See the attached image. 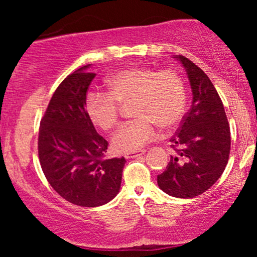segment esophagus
I'll use <instances>...</instances> for the list:
<instances>
[{
    "label": "esophagus",
    "mask_w": 257,
    "mask_h": 257,
    "mask_svg": "<svg viewBox=\"0 0 257 257\" xmlns=\"http://www.w3.org/2000/svg\"><path fill=\"white\" fill-rule=\"evenodd\" d=\"M146 151L145 150H139V151H134V152H129V153H125V156L124 157L126 158V159H129V158H135V157H138V156H140V155H144V153H145Z\"/></svg>",
    "instance_id": "obj_1"
}]
</instances>
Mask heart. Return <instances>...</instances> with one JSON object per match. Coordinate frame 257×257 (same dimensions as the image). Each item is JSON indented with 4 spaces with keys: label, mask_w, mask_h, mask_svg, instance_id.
Here are the masks:
<instances>
[{
    "label": "heart",
    "mask_w": 257,
    "mask_h": 257,
    "mask_svg": "<svg viewBox=\"0 0 257 257\" xmlns=\"http://www.w3.org/2000/svg\"><path fill=\"white\" fill-rule=\"evenodd\" d=\"M107 93L93 91L85 99L88 118L96 128L108 132L119 119V105L133 104V116L112 137L114 151L128 153L158 138L161 125L172 129L181 122L187 106V88L174 70L131 67L113 73L106 81Z\"/></svg>",
    "instance_id": "obj_1"
}]
</instances>
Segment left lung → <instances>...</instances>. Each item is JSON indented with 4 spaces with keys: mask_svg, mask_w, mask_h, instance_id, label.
Here are the masks:
<instances>
[{
    "mask_svg": "<svg viewBox=\"0 0 257 257\" xmlns=\"http://www.w3.org/2000/svg\"><path fill=\"white\" fill-rule=\"evenodd\" d=\"M187 72L192 105L170 139L176 151L157 176L159 188L176 198H193L222 175L231 150V132L225 108L214 84L202 69L184 55H175Z\"/></svg>",
    "mask_w": 257,
    "mask_h": 257,
    "instance_id": "1",
    "label": "left lung"
}]
</instances>
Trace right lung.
Here are the masks:
<instances>
[{
	"label": "right lung",
	"mask_w": 257,
	"mask_h": 257,
	"mask_svg": "<svg viewBox=\"0 0 257 257\" xmlns=\"http://www.w3.org/2000/svg\"><path fill=\"white\" fill-rule=\"evenodd\" d=\"M79 67L53 94L38 133L43 174L59 196L79 206H100L119 192L125 158L105 159L107 141L85 111L87 90L95 77Z\"/></svg>",
	"instance_id": "add662e5"
}]
</instances>
